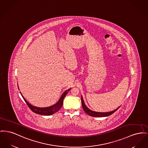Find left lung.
<instances>
[{"label":"left lung","mask_w":148,"mask_h":148,"mask_svg":"<svg viewBox=\"0 0 148 148\" xmlns=\"http://www.w3.org/2000/svg\"><path fill=\"white\" fill-rule=\"evenodd\" d=\"M81 101H82V107H83V108L84 112L87 113V114H88V115H89L90 116H93V117H106V116H110V115L112 114L114 112H116L120 108V107H119V108H117L115 110H114L113 111H111V112H98L93 111L89 110L87 107V106L85 105L84 102V101H83L82 96L81 97Z\"/></svg>","instance_id":"1"}]
</instances>
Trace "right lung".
Instances as JSON below:
<instances>
[{
  "mask_svg": "<svg viewBox=\"0 0 148 148\" xmlns=\"http://www.w3.org/2000/svg\"><path fill=\"white\" fill-rule=\"evenodd\" d=\"M71 89V88L69 89L68 90H66L65 92H64V93L62 95L59 101L54 105H53L51 107H45V108H39V107H35V106H33L32 105L29 103L26 100V99L22 96L23 99L25 100V102L26 103L27 106L29 107V108L31 110V111H32L34 112H35V113H37V114H41V115H47V116H49V115H51L53 113H56L62 107V104H63V101H64V99L65 98V96L66 95V94L68 93V92Z\"/></svg>",
  "mask_w": 148,
  "mask_h": 148,
  "instance_id": "1",
  "label": "right lung"
}]
</instances>
